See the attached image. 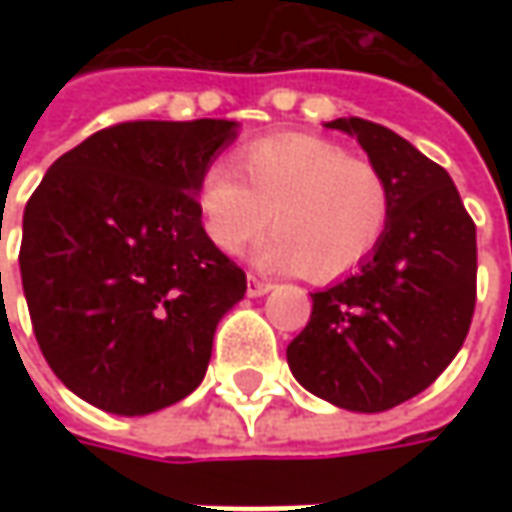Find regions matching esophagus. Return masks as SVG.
<instances>
[{
    "instance_id": "34e87169",
    "label": "esophagus",
    "mask_w": 512,
    "mask_h": 512,
    "mask_svg": "<svg viewBox=\"0 0 512 512\" xmlns=\"http://www.w3.org/2000/svg\"><path fill=\"white\" fill-rule=\"evenodd\" d=\"M270 287L273 285L265 282V279H259V276H247V296H265Z\"/></svg>"
}]
</instances>
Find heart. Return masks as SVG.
I'll list each match as a JSON object with an SVG mask.
<instances>
[{
	"label": "heart",
	"mask_w": 512,
	"mask_h": 512,
	"mask_svg": "<svg viewBox=\"0 0 512 512\" xmlns=\"http://www.w3.org/2000/svg\"><path fill=\"white\" fill-rule=\"evenodd\" d=\"M236 170L210 168L196 202L210 245L225 256L276 227L253 250L270 270H299L313 282H333L376 253L393 216V193L373 162L342 145L282 133L250 142Z\"/></svg>",
	"instance_id": "1"
}]
</instances>
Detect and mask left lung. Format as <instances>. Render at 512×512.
<instances>
[{
    "mask_svg": "<svg viewBox=\"0 0 512 512\" xmlns=\"http://www.w3.org/2000/svg\"><path fill=\"white\" fill-rule=\"evenodd\" d=\"M325 128L356 136L390 185L393 216L353 276L310 293L287 364L313 396L382 413L419 396L462 350L476 307V225L450 173L399 133L359 116Z\"/></svg>",
    "mask_w": 512,
    "mask_h": 512,
    "instance_id": "obj_1",
    "label": "left lung"
}]
</instances>
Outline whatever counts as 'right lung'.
<instances>
[{
  "label": "right lung",
  "instance_id": "add662e5",
  "mask_svg": "<svg viewBox=\"0 0 512 512\" xmlns=\"http://www.w3.org/2000/svg\"><path fill=\"white\" fill-rule=\"evenodd\" d=\"M236 122H122L59 156L22 219L19 270L50 370L99 410L145 416L205 379L245 270L210 245L196 190Z\"/></svg>",
  "mask_w": 512,
  "mask_h": 512
}]
</instances>
